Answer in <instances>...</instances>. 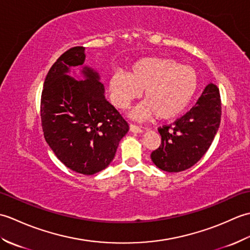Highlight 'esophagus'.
<instances>
[{
  "label": "esophagus",
  "instance_id": "1",
  "mask_svg": "<svg viewBox=\"0 0 250 250\" xmlns=\"http://www.w3.org/2000/svg\"><path fill=\"white\" fill-rule=\"evenodd\" d=\"M130 131L133 132V133H141V132H143V129L141 128V126H139V125L131 124L130 125Z\"/></svg>",
  "mask_w": 250,
  "mask_h": 250
}]
</instances>
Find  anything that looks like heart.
<instances>
[{
    "instance_id": "heart-1",
    "label": "heart",
    "mask_w": 250,
    "mask_h": 250,
    "mask_svg": "<svg viewBox=\"0 0 250 250\" xmlns=\"http://www.w3.org/2000/svg\"><path fill=\"white\" fill-rule=\"evenodd\" d=\"M198 87L194 68L169 58H145L137 61L129 74L117 72L108 81L111 102L121 109L129 107L144 90L145 101L132 114L139 119L155 115L161 120L175 118L188 107Z\"/></svg>"
}]
</instances>
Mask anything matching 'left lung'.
Returning <instances> with one entry per match:
<instances>
[{
	"label": "left lung",
	"mask_w": 250,
	"mask_h": 250,
	"mask_svg": "<svg viewBox=\"0 0 250 250\" xmlns=\"http://www.w3.org/2000/svg\"><path fill=\"white\" fill-rule=\"evenodd\" d=\"M221 120L219 89L207 84L198 102L171 125L158 128L161 144L151 160L166 172H182L204 156L214 141Z\"/></svg>",
	"instance_id": "8db88e82"
}]
</instances>
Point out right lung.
Masks as SVG:
<instances>
[{"mask_svg":"<svg viewBox=\"0 0 250 250\" xmlns=\"http://www.w3.org/2000/svg\"><path fill=\"white\" fill-rule=\"evenodd\" d=\"M84 48L72 47L52 64L41 97L44 137L57 158L79 174L102 171L113 160L129 125L104 97L98 73L83 67L87 79L66 75L82 65Z\"/></svg>","mask_w":250,"mask_h":250,"instance_id":"1","label":"right lung"}]
</instances>
